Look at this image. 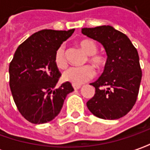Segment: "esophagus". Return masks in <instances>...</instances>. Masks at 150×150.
<instances>
[{
  "label": "esophagus",
  "instance_id": "esophagus-1",
  "mask_svg": "<svg viewBox=\"0 0 150 150\" xmlns=\"http://www.w3.org/2000/svg\"><path fill=\"white\" fill-rule=\"evenodd\" d=\"M72 88H74V90H78L81 88V85H76V84H72Z\"/></svg>",
  "mask_w": 150,
  "mask_h": 150
}]
</instances>
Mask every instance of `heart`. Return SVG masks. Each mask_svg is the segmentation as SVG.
<instances>
[{
    "mask_svg": "<svg viewBox=\"0 0 150 150\" xmlns=\"http://www.w3.org/2000/svg\"><path fill=\"white\" fill-rule=\"evenodd\" d=\"M79 46L86 54L89 55L88 60L95 67L101 68L105 65V57L103 55L97 53L98 46L95 42L89 39H85L79 42ZM54 62L55 65L59 69H64L67 65L66 47L64 45L60 46L56 51L54 55ZM94 76L95 71L89 65L83 67H71L67 69L62 74L64 81L76 85L83 83L92 79Z\"/></svg>",
    "mask_w": 150,
    "mask_h": 150,
    "instance_id": "heart-1",
    "label": "heart"
}]
</instances>
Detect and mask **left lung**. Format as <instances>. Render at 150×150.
I'll use <instances>...</instances> for the list:
<instances>
[{
  "mask_svg": "<svg viewBox=\"0 0 150 150\" xmlns=\"http://www.w3.org/2000/svg\"><path fill=\"white\" fill-rule=\"evenodd\" d=\"M82 33L99 42L106 51L104 71L90 83L95 94L87 107L98 118L118 119L135 104L142 78L138 51L129 38L111 26L83 28Z\"/></svg>",
  "mask_w": 150,
  "mask_h": 150,
  "instance_id": "1",
  "label": "left lung"
}]
</instances>
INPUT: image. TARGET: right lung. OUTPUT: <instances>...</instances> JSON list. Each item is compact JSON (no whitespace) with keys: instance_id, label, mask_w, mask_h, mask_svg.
I'll return each instance as SVG.
<instances>
[{"instance_id":"add662e5","label":"right lung","mask_w":150,"mask_h":150,"mask_svg":"<svg viewBox=\"0 0 150 150\" xmlns=\"http://www.w3.org/2000/svg\"><path fill=\"white\" fill-rule=\"evenodd\" d=\"M73 32L74 29L36 32L17 47L10 63V88L15 103L32 124H45L56 118L67 95L73 91L69 82L56 87L62 74L54 62L57 49Z\"/></svg>"}]
</instances>
